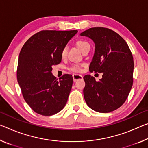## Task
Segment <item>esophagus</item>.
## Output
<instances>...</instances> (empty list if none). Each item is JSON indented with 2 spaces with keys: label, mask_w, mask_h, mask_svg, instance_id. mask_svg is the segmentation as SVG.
Instances as JSON below:
<instances>
[{
  "label": "esophagus",
  "mask_w": 148,
  "mask_h": 148,
  "mask_svg": "<svg viewBox=\"0 0 148 148\" xmlns=\"http://www.w3.org/2000/svg\"><path fill=\"white\" fill-rule=\"evenodd\" d=\"M72 76H73V79H74V82L78 81V80H79V79H83V76L80 74H74L72 75Z\"/></svg>",
  "instance_id": "34e87169"
}]
</instances>
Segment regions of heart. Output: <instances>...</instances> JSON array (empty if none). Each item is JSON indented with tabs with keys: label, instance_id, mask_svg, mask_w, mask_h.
<instances>
[{
	"label": "heart",
	"instance_id": "1",
	"mask_svg": "<svg viewBox=\"0 0 148 148\" xmlns=\"http://www.w3.org/2000/svg\"><path fill=\"white\" fill-rule=\"evenodd\" d=\"M77 45H78L79 49L82 51V53H84V51L87 50V49H90V43L85 40H80L78 41V43H77ZM67 53H68V46H65L64 47V48L62 49V50L61 51L62 57L63 58L66 57ZM69 69L73 72H80L82 70V65L78 64H72L71 66L69 68Z\"/></svg>",
	"mask_w": 148,
	"mask_h": 148
}]
</instances>
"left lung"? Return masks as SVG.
<instances>
[{"mask_svg": "<svg viewBox=\"0 0 148 148\" xmlns=\"http://www.w3.org/2000/svg\"><path fill=\"white\" fill-rule=\"evenodd\" d=\"M95 45L89 70L103 73L96 81L84 76V96L87 105L94 111L107 113L120 107L127 99L133 84L134 60L128 44L120 35L106 27H91L81 33Z\"/></svg>", "mask_w": 148, "mask_h": 148, "instance_id": "obj_1", "label": "left lung"}]
</instances>
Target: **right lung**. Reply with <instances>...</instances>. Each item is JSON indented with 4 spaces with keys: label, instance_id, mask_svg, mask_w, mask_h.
<instances>
[{
    "label": "right lung",
    "instance_id": "right-lung-1",
    "mask_svg": "<svg viewBox=\"0 0 148 148\" xmlns=\"http://www.w3.org/2000/svg\"><path fill=\"white\" fill-rule=\"evenodd\" d=\"M77 30H43L32 36L21 49L17 79L23 99L33 111L43 116L53 115L64 107L73 78L66 74L58 79L52 66L62 60L61 51Z\"/></svg>",
    "mask_w": 148,
    "mask_h": 148
}]
</instances>
